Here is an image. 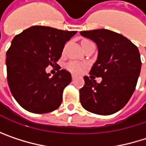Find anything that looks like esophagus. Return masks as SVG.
Returning a JSON list of instances; mask_svg holds the SVG:
<instances>
[{"label": "esophagus", "mask_w": 146, "mask_h": 146, "mask_svg": "<svg viewBox=\"0 0 146 146\" xmlns=\"http://www.w3.org/2000/svg\"><path fill=\"white\" fill-rule=\"evenodd\" d=\"M76 78H77V76H76L75 74H72V78H73V79Z\"/></svg>", "instance_id": "esophagus-1"}]
</instances>
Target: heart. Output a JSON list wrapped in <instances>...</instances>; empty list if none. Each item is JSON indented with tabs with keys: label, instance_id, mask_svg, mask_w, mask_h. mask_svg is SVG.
<instances>
[{
	"label": "heart",
	"instance_id": "heart-1",
	"mask_svg": "<svg viewBox=\"0 0 146 146\" xmlns=\"http://www.w3.org/2000/svg\"><path fill=\"white\" fill-rule=\"evenodd\" d=\"M87 41L88 40H84L83 42H87ZM67 68L69 71H71L73 73H79L82 69V65L77 62H71L67 65Z\"/></svg>",
	"mask_w": 146,
	"mask_h": 146
}]
</instances>
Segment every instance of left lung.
Instances as JSON below:
<instances>
[{
	"instance_id": "8db88e82",
	"label": "left lung",
	"mask_w": 146,
	"mask_h": 146,
	"mask_svg": "<svg viewBox=\"0 0 146 146\" xmlns=\"http://www.w3.org/2000/svg\"><path fill=\"white\" fill-rule=\"evenodd\" d=\"M80 35L98 48L90 78L85 76L84 86L79 90L80 103L88 111L113 114L128 103L135 90L141 69L139 51L129 39L108 29L81 31ZM96 76L102 77L101 83Z\"/></svg>"
}]
</instances>
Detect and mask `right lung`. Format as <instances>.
I'll return each mask as SVG.
<instances>
[{
  "label": "right lung",
  "mask_w": 146,
  "mask_h": 146,
  "mask_svg": "<svg viewBox=\"0 0 146 146\" xmlns=\"http://www.w3.org/2000/svg\"><path fill=\"white\" fill-rule=\"evenodd\" d=\"M77 31L32 26L16 35L7 51V82L15 100L33 113H47L62 102L71 73L58 70L52 77L45 68L57 65L64 44Z\"/></svg>",
  "instance_id": "right-lung-1"
}]
</instances>
